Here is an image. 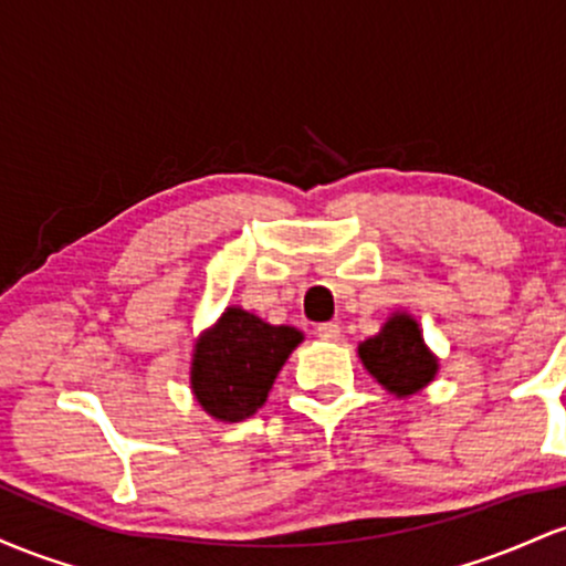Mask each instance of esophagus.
Masks as SVG:
<instances>
[{
    "label": "esophagus",
    "instance_id": "obj_1",
    "mask_svg": "<svg viewBox=\"0 0 566 566\" xmlns=\"http://www.w3.org/2000/svg\"><path fill=\"white\" fill-rule=\"evenodd\" d=\"M315 334L321 336L323 342H336L339 339V326H336V323H321V326L315 328Z\"/></svg>",
    "mask_w": 566,
    "mask_h": 566
}]
</instances>
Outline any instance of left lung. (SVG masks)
Masks as SVG:
<instances>
[{
  "instance_id": "left-lung-1",
  "label": "left lung",
  "mask_w": 566,
  "mask_h": 566,
  "mask_svg": "<svg viewBox=\"0 0 566 566\" xmlns=\"http://www.w3.org/2000/svg\"><path fill=\"white\" fill-rule=\"evenodd\" d=\"M358 358L366 371L396 398L424 390L438 374V355L424 345L420 323L406 310H396L377 334L360 342Z\"/></svg>"
}]
</instances>
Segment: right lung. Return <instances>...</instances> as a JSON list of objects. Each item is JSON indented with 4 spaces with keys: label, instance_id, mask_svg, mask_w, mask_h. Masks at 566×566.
Wrapping results in <instances>:
<instances>
[{
    "label": "right lung",
    "instance_id": "right-lung-1",
    "mask_svg": "<svg viewBox=\"0 0 566 566\" xmlns=\"http://www.w3.org/2000/svg\"><path fill=\"white\" fill-rule=\"evenodd\" d=\"M302 339L300 328L272 326L230 304L195 342L189 366L195 401L216 422H243L262 409L277 371Z\"/></svg>",
    "mask_w": 566,
    "mask_h": 566
}]
</instances>
